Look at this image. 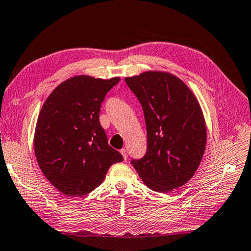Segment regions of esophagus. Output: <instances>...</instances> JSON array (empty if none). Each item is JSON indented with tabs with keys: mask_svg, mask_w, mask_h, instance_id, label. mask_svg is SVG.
<instances>
[{
	"mask_svg": "<svg viewBox=\"0 0 251 251\" xmlns=\"http://www.w3.org/2000/svg\"><path fill=\"white\" fill-rule=\"evenodd\" d=\"M120 153L122 154L123 159H125V160L128 159V154H126V149H121V150H120Z\"/></svg>",
	"mask_w": 251,
	"mask_h": 251,
	"instance_id": "obj_1",
	"label": "esophagus"
}]
</instances>
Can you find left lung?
Wrapping results in <instances>:
<instances>
[{"label": "left lung", "instance_id": "obj_1", "mask_svg": "<svg viewBox=\"0 0 251 251\" xmlns=\"http://www.w3.org/2000/svg\"><path fill=\"white\" fill-rule=\"evenodd\" d=\"M125 80L141 103L147 125V153L131 161L133 168L155 192L185 185L199 169L207 139L199 100L166 72H144Z\"/></svg>", "mask_w": 251, "mask_h": 251}]
</instances>
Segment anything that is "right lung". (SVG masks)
Here are the masks:
<instances>
[{"label":"right lung","mask_w":251,"mask_h":251,"mask_svg":"<svg viewBox=\"0 0 251 251\" xmlns=\"http://www.w3.org/2000/svg\"><path fill=\"white\" fill-rule=\"evenodd\" d=\"M120 80L79 75L59 83L39 112L34 150L43 174L67 196L86 195L123 156L108 144L99 122L101 102Z\"/></svg>","instance_id":"obj_1"}]
</instances>
